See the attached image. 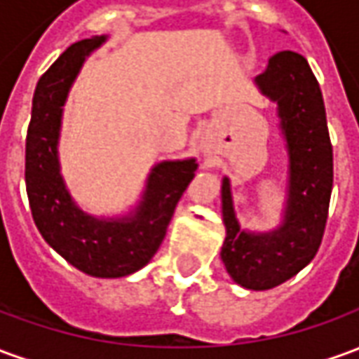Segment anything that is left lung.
I'll use <instances>...</instances> for the list:
<instances>
[{
  "mask_svg": "<svg viewBox=\"0 0 359 359\" xmlns=\"http://www.w3.org/2000/svg\"><path fill=\"white\" fill-rule=\"evenodd\" d=\"M256 84L271 102H277L278 126L286 140L285 213L280 225L269 233L241 229L225 177L221 203L226 236L221 259L234 283L250 290H269L304 269L319 250L331 202L332 146L321 88L304 55L275 53L256 76Z\"/></svg>",
  "mask_w": 359,
  "mask_h": 359,
  "instance_id": "1",
  "label": "left lung"
}]
</instances>
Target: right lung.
I'll return each instance as SVG.
<instances>
[{
  "mask_svg": "<svg viewBox=\"0 0 359 359\" xmlns=\"http://www.w3.org/2000/svg\"><path fill=\"white\" fill-rule=\"evenodd\" d=\"M103 42L105 36H94L73 43L40 76L27 134L25 180L32 219L43 241L82 273L117 278L133 275L154 257L198 163L194 157L157 163L130 215L94 217L76 205L59 171L61 117L81 67Z\"/></svg>",
  "mask_w": 359,
  "mask_h": 359,
  "instance_id": "right-lung-1",
  "label": "right lung"
}]
</instances>
